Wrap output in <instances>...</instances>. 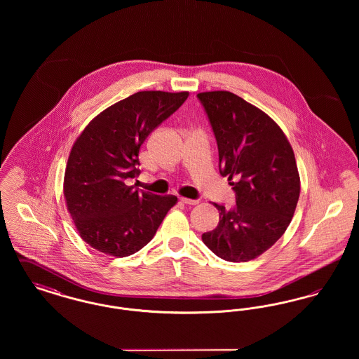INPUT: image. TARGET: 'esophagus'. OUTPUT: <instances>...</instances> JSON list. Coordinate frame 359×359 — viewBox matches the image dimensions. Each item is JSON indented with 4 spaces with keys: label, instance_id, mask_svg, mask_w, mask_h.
I'll list each match as a JSON object with an SVG mask.
<instances>
[{
    "label": "esophagus",
    "instance_id": "obj_1",
    "mask_svg": "<svg viewBox=\"0 0 359 359\" xmlns=\"http://www.w3.org/2000/svg\"><path fill=\"white\" fill-rule=\"evenodd\" d=\"M179 201L183 203V205H195L199 203V201L196 199H187V198H179Z\"/></svg>",
    "mask_w": 359,
    "mask_h": 359
}]
</instances>
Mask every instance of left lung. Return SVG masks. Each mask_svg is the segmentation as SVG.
<instances>
[{
  "instance_id": "obj_1",
  "label": "left lung",
  "mask_w": 359,
  "mask_h": 359,
  "mask_svg": "<svg viewBox=\"0 0 359 359\" xmlns=\"http://www.w3.org/2000/svg\"><path fill=\"white\" fill-rule=\"evenodd\" d=\"M219 154V172L236 194V205L219 211L218 226L202 239L219 258L249 261L280 238L294 214L300 177L294 154L278 125L252 103L229 91L196 95Z\"/></svg>"
}]
</instances>
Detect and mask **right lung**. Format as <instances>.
Returning <instances> with one entry per match:
<instances>
[{
	"mask_svg": "<svg viewBox=\"0 0 359 359\" xmlns=\"http://www.w3.org/2000/svg\"><path fill=\"white\" fill-rule=\"evenodd\" d=\"M187 98V91H138L103 110L75 141L65 196L79 236L91 248L110 256L135 255L177 202L128 182L140 175L142 142Z\"/></svg>",
	"mask_w": 359,
	"mask_h": 359,
	"instance_id": "obj_1",
	"label": "right lung"
}]
</instances>
